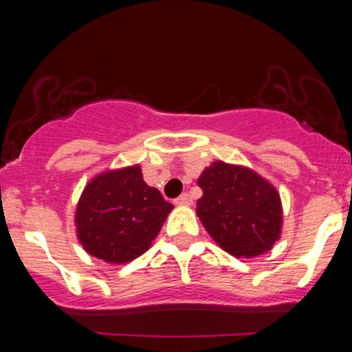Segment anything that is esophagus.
<instances>
[{
	"label": "esophagus",
	"instance_id": "obj_1",
	"mask_svg": "<svg viewBox=\"0 0 352 352\" xmlns=\"http://www.w3.org/2000/svg\"><path fill=\"white\" fill-rule=\"evenodd\" d=\"M173 201H175V205H190L192 204V197H190L188 193H182V195L177 197Z\"/></svg>",
	"mask_w": 352,
	"mask_h": 352
}]
</instances>
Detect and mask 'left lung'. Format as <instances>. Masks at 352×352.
Wrapping results in <instances>:
<instances>
[{
  "label": "left lung",
  "instance_id": "left-lung-1",
  "mask_svg": "<svg viewBox=\"0 0 352 352\" xmlns=\"http://www.w3.org/2000/svg\"><path fill=\"white\" fill-rule=\"evenodd\" d=\"M204 197L197 215L210 236L236 258L272 250L281 232V201L272 185L253 170L215 162L199 179Z\"/></svg>",
  "mask_w": 352,
  "mask_h": 352
}]
</instances>
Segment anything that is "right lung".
<instances>
[{"instance_id":"add662e5","label":"right lung","mask_w":352,"mask_h":352,"mask_svg":"<svg viewBox=\"0 0 352 352\" xmlns=\"http://www.w3.org/2000/svg\"><path fill=\"white\" fill-rule=\"evenodd\" d=\"M173 207L148 187L139 165L96 177L80 197L76 225L84 250L107 263L147 252Z\"/></svg>"}]
</instances>
